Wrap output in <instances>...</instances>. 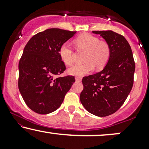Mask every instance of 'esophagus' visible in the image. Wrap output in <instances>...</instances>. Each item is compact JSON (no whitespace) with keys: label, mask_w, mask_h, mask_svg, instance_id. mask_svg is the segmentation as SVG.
I'll return each mask as SVG.
<instances>
[{"label":"esophagus","mask_w":149,"mask_h":149,"mask_svg":"<svg viewBox=\"0 0 149 149\" xmlns=\"http://www.w3.org/2000/svg\"><path fill=\"white\" fill-rule=\"evenodd\" d=\"M81 80H82V78H80V77H78V76H76V81L80 82V81H81Z\"/></svg>","instance_id":"34e87169"}]
</instances>
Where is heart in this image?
<instances>
[{
    "instance_id": "b5f03b06",
    "label": "heart",
    "mask_w": 149,
    "mask_h": 149,
    "mask_svg": "<svg viewBox=\"0 0 149 149\" xmlns=\"http://www.w3.org/2000/svg\"><path fill=\"white\" fill-rule=\"evenodd\" d=\"M74 43L77 48L86 51L84 56V64H75L69 68L68 73L76 76H83L92 72L95 66L97 69H102L109 61L111 49L109 44L100 40L98 38L90 33H83L76 38ZM61 60L66 65H71L73 62V52L71 45L64 42L59 49Z\"/></svg>"
}]
</instances>
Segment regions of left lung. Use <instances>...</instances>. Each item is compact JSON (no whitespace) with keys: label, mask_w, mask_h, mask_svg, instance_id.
<instances>
[{"label":"left lung","mask_w":149,"mask_h":149,"mask_svg":"<svg viewBox=\"0 0 149 149\" xmlns=\"http://www.w3.org/2000/svg\"><path fill=\"white\" fill-rule=\"evenodd\" d=\"M109 44L111 55L100 72L83 77L80 100L85 109L100 117L111 115L123 104L134 83L135 63L123 36L112 31H93Z\"/></svg>","instance_id":"8db88e82"}]
</instances>
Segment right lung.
I'll use <instances>...</instances> for the list:
<instances>
[{"instance_id":"add662e5","label":"right lung","mask_w":149,"mask_h":149,"mask_svg":"<svg viewBox=\"0 0 149 149\" xmlns=\"http://www.w3.org/2000/svg\"><path fill=\"white\" fill-rule=\"evenodd\" d=\"M76 33L48 29L34 35L26 45L19 62L18 87L26 104L34 112L47 114L57 110L75 82L73 76H55L66 70L59 47Z\"/></svg>"}]
</instances>
